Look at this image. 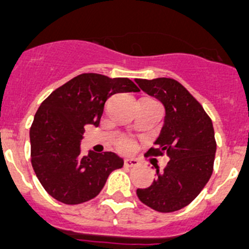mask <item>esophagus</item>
I'll use <instances>...</instances> for the list:
<instances>
[{
    "label": "esophagus",
    "instance_id": "obj_1",
    "mask_svg": "<svg viewBox=\"0 0 249 249\" xmlns=\"http://www.w3.org/2000/svg\"><path fill=\"white\" fill-rule=\"evenodd\" d=\"M125 166L126 167H136L139 166V160H136V159H125L124 161Z\"/></svg>",
    "mask_w": 249,
    "mask_h": 249
}]
</instances>
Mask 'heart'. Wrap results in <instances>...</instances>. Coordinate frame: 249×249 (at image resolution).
Returning <instances> with one entry per match:
<instances>
[{"mask_svg":"<svg viewBox=\"0 0 249 249\" xmlns=\"http://www.w3.org/2000/svg\"><path fill=\"white\" fill-rule=\"evenodd\" d=\"M118 149L123 152H130L134 149V142L131 140H129V139H124V140H122L119 142Z\"/></svg>","mask_w":249,"mask_h":249,"instance_id":"obj_1","label":"heart"}]
</instances>
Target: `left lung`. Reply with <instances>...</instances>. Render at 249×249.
I'll return each instance as SVG.
<instances>
[{"instance_id":"1","label":"left lung","mask_w":249,"mask_h":249,"mask_svg":"<svg viewBox=\"0 0 249 249\" xmlns=\"http://www.w3.org/2000/svg\"><path fill=\"white\" fill-rule=\"evenodd\" d=\"M142 91L165 107L161 133L147 151L166 154V167L147 189H138L139 200L158 212H175L198 196L213 171L216 140L212 120L190 91L171 78L135 79Z\"/></svg>"}]
</instances>
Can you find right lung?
Returning a JSON list of instances; mask_svg holds the SVG:
<instances>
[{
	"instance_id": "right-lung-1",
	"label": "right lung",
	"mask_w": 249,
	"mask_h": 249,
	"mask_svg": "<svg viewBox=\"0 0 249 249\" xmlns=\"http://www.w3.org/2000/svg\"><path fill=\"white\" fill-rule=\"evenodd\" d=\"M140 91L129 78L84 73L55 89L38 108L30 130L31 162L53 198L66 205L99 195L124 161L111 151L82 156L87 125L99 126L107 100L116 93Z\"/></svg>"
}]
</instances>
